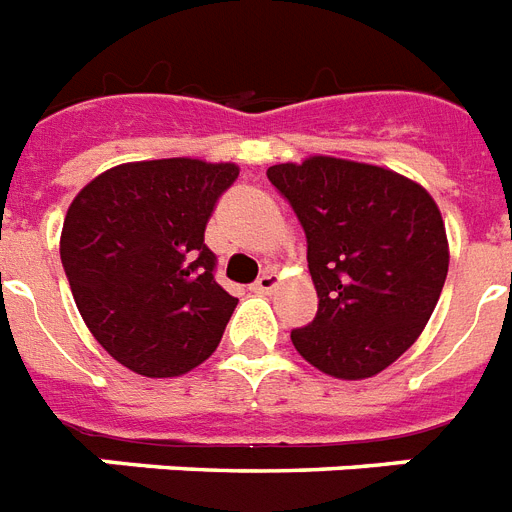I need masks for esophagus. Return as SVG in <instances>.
Wrapping results in <instances>:
<instances>
[{
    "label": "esophagus",
    "mask_w": 512,
    "mask_h": 512,
    "mask_svg": "<svg viewBox=\"0 0 512 512\" xmlns=\"http://www.w3.org/2000/svg\"><path fill=\"white\" fill-rule=\"evenodd\" d=\"M275 288H277L275 272H264V275H259V280L253 282V290H256V293H272Z\"/></svg>",
    "instance_id": "34e87169"
}]
</instances>
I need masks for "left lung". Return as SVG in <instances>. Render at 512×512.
Listing matches in <instances>:
<instances>
[{"mask_svg":"<svg viewBox=\"0 0 512 512\" xmlns=\"http://www.w3.org/2000/svg\"><path fill=\"white\" fill-rule=\"evenodd\" d=\"M269 182L304 227L317 317L290 341L317 370L370 378L410 349L449 269L433 198L394 171L314 155L269 166Z\"/></svg>","mask_w":512,"mask_h":512,"instance_id":"1","label":"left lung"}]
</instances>
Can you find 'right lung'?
<instances>
[{
    "instance_id": "add662e5",
    "label": "right lung",
    "mask_w": 512,
    "mask_h": 512,
    "mask_svg": "<svg viewBox=\"0 0 512 512\" xmlns=\"http://www.w3.org/2000/svg\"><path fill=\"white\" fill-rule=\"evenodd\" d=\"M235 163H124L68 208L60 261L81 317L110 357L174 378L214 354L237 298L216 282L206 224Z\"/></svg>"
}]
</instances>
